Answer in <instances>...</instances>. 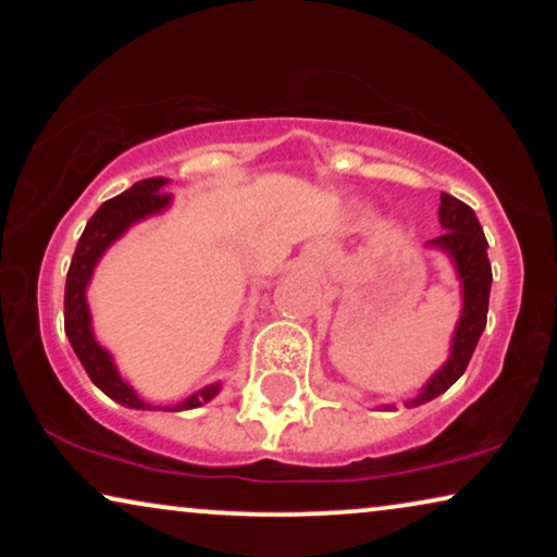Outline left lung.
Returning <instances> with one entry per match:
<instances>
[{
  "instance_id": "1",
  "label": "left lung",
  "mask_w": 557,
  "mask_h": 557,
  "mask_svg": "<svg viewBox=\"0 0 557 557\" xmlns=\"http://www.w3.org/2000/svg\"><path fill=\"white\" fill-rule=\"evenodd\" d=\"M438 220L444 233L438 238L429 240V246L444 250L454 261L461 281L463 307L451 339V355H448L444 368L423 385V391L413 400L406 403L408 408L423 406V403L438 398L441 393H446L463 375V370H467L471 355L476 349V342L486 326V311H490L492 263L486 258V238L474 210L467 202L441 193Z\"/></svg>"
}]
</instances>
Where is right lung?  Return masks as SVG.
Instances as JSON below:
<instances>
[{"label":"right lung","instance_id":"right-lung-1","mask_svg":"<svg viewBox=\"0 0 557 557\" xmlns=\"http://www.w3.org/2000/svg\"><path fill=\"white\" fill-rule=\"evenodd\" d=\"M166 182H170L166 177L141 180L136 182L132 189H126L124 195L106 200L101 208L96 210V215L88 220L86 231H83L78 246H75L71 269H67L65 278V334L67 339H71V347L75 349V355H78L83 368H86L88 377L94 380V385L101 387L111 400L136 410H154V406L144 403L139 395H136L134 387L121 380L116 364H113V357L96 342L94 330H90L86 288L90 276H94L98 258L106 253V248H109L113 240L121 238V235H124L134 223H139V220L157 215V212L170 208L172 197L162 193ZM218 391L220 383L208 385L202 387V391H197L195 395H189L187 400H182L180 406H172L166 410L197 408L202 406V403L215 398Z\"/></svg>","mask_w":557,"mask_h":557}]
</instances>
